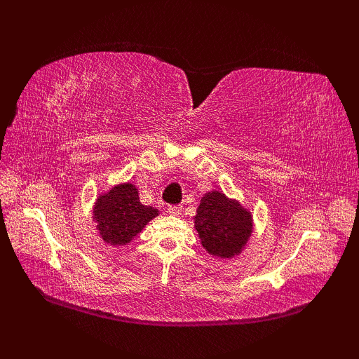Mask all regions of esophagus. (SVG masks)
<instances>
[{
  "mask_svg": "<svg viewBox=\"0 0 359 359\" xmlns=\"http://www.w3.org/2000/svg\"><path fill=\"white\" fill-rule=\"evenodd\" d=\"M181 211H182V208H181L180 205H169V206H168V212H169L170 215H180Z\"/></svg>",
  "mask_w": 359,
  "mask_h": 359,
  "instance_id": "esophagus-1",
  "label": "esophagus"
}]
</instances>
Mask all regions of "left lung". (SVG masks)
Listing matches in <instances>:
<instances>
[{
	"label": "left lung",
	"instance_id": "8db88e82",
	"mask_svg": "<svg viewBox=\"0 0 359 359\" xmlns=\"http://www.w3.org/2000/svg\"><path fill=\"white\" fill-rule=\"evenodd\" d=\"M194 223L206 252L220 257L240 253L252 235V214L220 191L205 194Z\"/></svg>",
	"mask_w": 359,
	"mask_h": 359
}]
</instances>
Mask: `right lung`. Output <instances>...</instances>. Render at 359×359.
I'll use <instances>...</instances> for the list:
<instances>
[{"instance_id":"1","label":"right lung","mask_w":359,"mask_h":359,"mask_svg":"<svg viewBox=\"0 0 359 359\" xmlns=\"http://www.w3.org/2000/svg\"><path fill=\"white\" fill-rule=\"evenodd\" d=\"M158 215V210L142 205L133 184L114 187L97 199L94 220L106 243L124 245L144 229V226Z\"/></svg>"}]
</instances>
